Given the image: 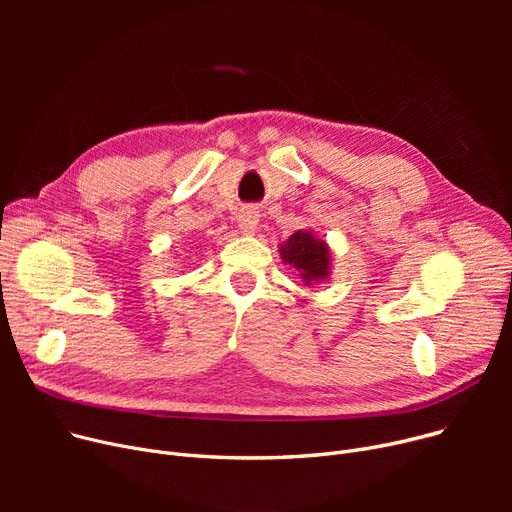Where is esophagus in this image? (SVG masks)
Instances as JSON below:
<instances>
[{
    "instance_id": "34e87169",
    "label": "esophagus",
    "mask_w": 512,
    "mask_h": 512,
    "mask_svg": "<svg viewBox=\"0 0 512 512\" xmlns=\"http://www.w3.org/2000/svg\"><path fill=\"white\" fill-rule=\"evenodd\" d=\"M259 224V213L255 209H242L238 215V228L242 234H253Z\"/></svg>"
}]
</instances>
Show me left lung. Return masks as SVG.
<instances>
[{
  "instance_id": "8db88e82",
  "label": "left lung",
  "mask_w": 512,
  "mask_h": 512,
  "mask_svg": "<svg viewBox=\"0 0 512 512\" xmlns=\"http://www.w3.org/2000/svg\"><path fill=\"white\" fill-rule=\"evenodd\" d=\"M284 263H290L299 272L307 286L330 278L332 251L326 240L317 238L311 230H297L280 245Z\"/></svg>"
}]
</instances>
